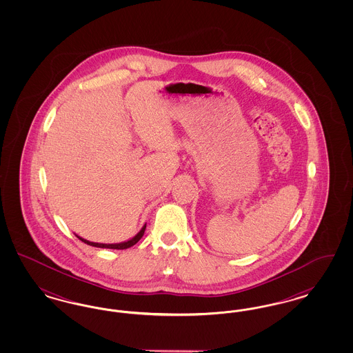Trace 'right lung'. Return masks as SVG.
I'll use <instances>...</instances> for the list:
<instances>
[{
  "label": "right lung",
  "mask_w": 353,
  "mask_h": 353,
  "mask_svg": "<svg viewBox=\"0 0 353 353\" xmlns=\"http://www.w3.org/2000/svg\"><path fill=\"white\" fill-rule=\"evenodd\" d=\"M145 228L147 226H144L141 230H140V233L137 235H134L132 239H130V241H127V242H123V243H112V245H107V243H95V242H90V241H85L83 238H81V236H78L82 242L84 243H87V245H90V246H95V248H103V249H118V250H123V249H128V248H131V246H134V243H137L139 241H140V238L144 235V232H145Z\"/></svg>",
  "instance_id": "right-lung-1"
}]
</instances>
